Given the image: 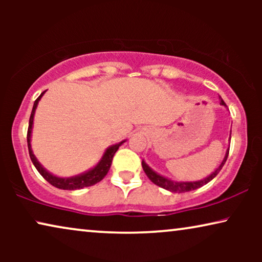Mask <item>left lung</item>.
I'll use <instances>...</instances> for the list:
<instances>
[{
    "instance_id": "8db88e82",
    "label": "left lung",
    "mask_w": 262,
    "mask_h": 262,
    "mask_svg": "<svg viewBox=\"0 0 262 262\" xmlns=\"http://www.w3.org/2000/svg\"><path fill=\"white\" fill-rule=\"evenodd\" d=\"M221 99V105L222 106H225V102L222 100V98L220 96ZM230 138H231V134H230ZM230 141V139H229ZM228 154H229V149L227 150V152H225V156L223 161H222L220 166L218 168H216V170L212 171L209 177L202 179V180H198V181H175V180H171V179H168L166 177H163V175H161L159 173H156L155 170H152L151 168H150L148 164L145 163V161L143 160L142 161V167H143V170L145 171L146 177H148L150 180H151L154 184L160 186V187H162L164 189H167V191L169 192H174V193H185V192H189V191H194V189L202 187V186L206 185L207 182H210L212 179H214L217 177V174L220 173L222 168H223L225 161L228 159Z\"/></svg>"
}]
</instances>
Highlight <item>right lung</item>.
I'll list each match as a JSON object with an SVG mask.
<instances>
[{
	"instance_id": "add662e5",
	"label": "right lung",
	"mask_w": 262,
	"mask_h": 262,
	"mask_svg": "<svg viewBox=\"0 0 262 262\" xmlns=\"http://www.w3.org/2000/svg\"><path fill=\"white\" fill-rule=\"evenodd\" d=\"M46 92V91H45ZM45 92H42L39 98L34 101L33 108H32V113L30 117V124H28V131H27V144H28V152H30V157L33 162L34 167L37 168V170L40 173L42 178L45 179L46 181L50 182L52 186H55L57 188L60 189H68V191H74V189H81L84 187H89V186H93L95 184H98L102 180L103 178L106 177L107 173H108L111 164H112V160L114 154L117 152V150L119 149V146L123 144V143L126 142L121 141L117 144H113L108 146L103 152V155L101 157V160L99 161L98 163L95 164L94 167L91 168V169L84 171V173H81L78 175H75V177H70V178H60L57 177V175H53L52 173H50L49 170H46L44 167L41 166L40 162L37 160V157L34 156L33 150H32V145H31V138H32V128H33V119H34V113L35 110H37V106L40 99L42 98V95L45 94Z\"/></svg>"
}]
</instances>
